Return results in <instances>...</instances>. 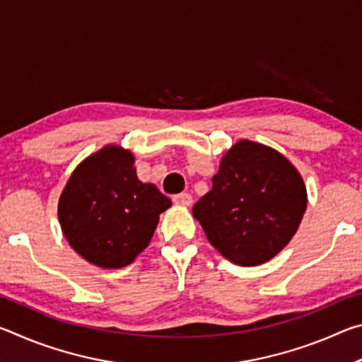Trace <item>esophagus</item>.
Returning <instances> with one entry per match:
<instances>
[{"mask_svg": "<svg viewBox=\"0 0 362 362\" xmlns=\"http://www.w3.org/2000/svg\"><path fill=\"white\" fill-rule=\"evenodd\" d=\"M173 201H174V204H177V206H192L193 198H192V194H189V193H179V194L173 196Z\"/></svg>", "mask_w": 362, "mask_h": 362, "instance_id": "34e87169", "label": "esophagus"}]
</instances>
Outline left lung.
I'll return each mask as SVG.
<instances>
[{
	"instance_id": "left-lung-1",
	"label": "left lung",
	"mask_w": 362,
	"mask_h": 362,
	"mask_svg": "<svg viewBox=\"0 0 362 362\" xmlns=\"http://www.w3.org/2000/svg\"><path fill=\"white\" fill-rule=\"evenodd\" d=\"M305 209L306 188L297 169L276 150L241 140L222 158L193 216L220 254L254 267L287 246Z\"/></svg>"
}]
</instances>
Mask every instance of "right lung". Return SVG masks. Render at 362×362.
Here are the masks:
<instances>
[{"label":"right lung","instance_id":"add662e5","mask_svg":"<svg viewBox=\"0 0 362 362\" xmlns=\"http://www.w3.org/2000/svg\"><path fill=\"white\" fill-rule=\"evenodd\" d=\"M168 207V196L137 179L131 153L108 145L71 174L59 199V222L86 260L122 268L148 246Z\"/></svg>","mask_w":362,"mask_h":362}]
</instances>
